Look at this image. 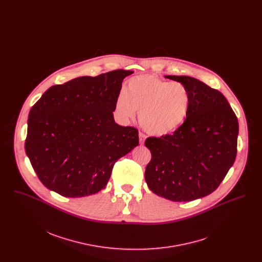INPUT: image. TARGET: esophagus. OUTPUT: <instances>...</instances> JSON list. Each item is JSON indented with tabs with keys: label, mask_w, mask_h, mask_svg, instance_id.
Returning <instances> with one entry per match:
<instances>
[{
	"label": "esophagus",
	"mask_w": 262,
	"mask_h": 262,
	"mask_svg": "<svg viewBox=\"0 0 262 262\" xmlns=\"http://www.w3.org/2000/svg\"><path fill=\"white\" fill-rule=\"evenodd\" d=\"M138 138H139V143L140 144H143L144 143V141H145V135H143L142 133H139V135H138Z\"/></svg>",
	"instance_id": "1"
}]
</instances>
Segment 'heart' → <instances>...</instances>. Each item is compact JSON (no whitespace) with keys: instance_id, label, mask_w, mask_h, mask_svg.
Here are the masks:
<instances>
[{"instance_id":"b5f03b06","label":"heart","mask_w":262,"mask_h":262,"mask_svg":"<svg viewBox=\"0 0 262 262\" xmlns=\"http://www.w3.org/2000/svg\"><path fill=\"white\" fill-rule=\"evenodd\" d=\"M189 91L181 82H169L154 75L132 77L116 100L119 118L126 122L139 111V123L152 136L172 135L187 121Z\"/></svg>"}]
</instances>
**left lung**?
I'll return each instance as SVG.
<instances>
[{"label":"left lung","instance_id":"8db88e82","mask_svg":"<svg viewBox=\"0 0 262 262\" xmlns=\"http://www.w3.org/2000/svg\"><path fill=\"white\" fill-rule=\"evenodd\" d=\"M190 94L187 121L173 135L148 137L152 158L145 181L152 192L172 201H191L212 193L237 155L238 123L224 95L187 75H165Z\"/></svg>","mask_w":262,"mask_h":262}]
</instances>
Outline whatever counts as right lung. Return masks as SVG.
Listing matches in <instances>:
<instances>
[{
    "instance_id": "right-lung-1",
    "label": "right lung",
    "mask_w": 262,
    "mask_h": 262,
    "mask_svg": "<svg viewBox=\"0 0 262 262\" xmlns=\"http://www.w3.org/2000/svg\"><path fill=\"white\" fill-rule=\"evenodd\" d=\"M117 70L49 88L31 108L25 152L42 184L64 198L105 188L114 164L138 145V132L115 123L125 76Z\"/></svg>"
}]
</instances>
